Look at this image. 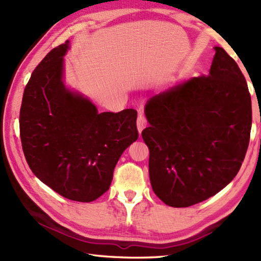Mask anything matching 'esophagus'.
Segmentation results:
<instances>
[{
    "mask_svg": "<svg viewBox=\"0 0 261 261\" xmlns=\"http://www.w3.org/2000/svg\"><path fill=\"white\" fill-rule=\"evenodd\" d=\"M146 126H147L146 118L142 114H139V116H138V120H137V127H138V131H139V134H141L142 130L145 129Z\"/></svg>",
    "mask_w": 261,
    "mask_h": 261,
    "instance_id": "obj_1",
    "label": "esophagus"
}]
</instances>
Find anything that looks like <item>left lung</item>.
I'll use <instances>...</instances> for the list:
<instances>
[{"label": "left lung", "mask_w": 261, "mask_h": 261, "mask_svg": "<svg viewBox=\"0 0 261 261\" xmlns=\"http://www.w3.org/2000/svg\"><path fill=\"white\" fill-rule=\"evenodd\" d=\"M207 76L193 77L148 99L149 177L154 194L173 207L215 195L245 159L252 122L251 96L239 66L223 48Z\"/></svg>", "instance_id": "1"}]
</instances>
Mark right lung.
<instances>
[{"mask_svg":"<svg viewBox=\"0 0 261 261\" xmlns=\"http://www.w3.org/2000/svg\"><path fill=\"white\" fill-rule=\"evenodd\" d=\"M67 40L41 60L24 88L20 137L28 165L43 184L76 202L107 192L121 154L139 137L137 111L98 113L64 84Z\"/></svg>","mask_w":261,"mask_h":261,"instance_id":"1","label":"right lung"}]
</instances>
